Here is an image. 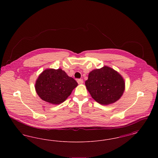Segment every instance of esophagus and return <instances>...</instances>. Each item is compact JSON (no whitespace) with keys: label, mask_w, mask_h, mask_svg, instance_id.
I'll use <instances>...</instances> for the list:
<instances>
[{"label":"esophagus","mask_w":158,"mask_h":158,"mask_svg":"<svg viewBox=\"0 0 158 158\" xmlns=\"http://www.w3.org/2000/svg\"><path fill=\"white\" fill-rule=\"evenodd\" d=\"M77 82L79 84H82L83 83V79H78L77 81Z\"/></svg>","instance_id":"obj_1"}]
</instances>
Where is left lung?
Returning <instances> with one entry per match:
<instances>
[{
  "label": "left lung",
  "instance_id": "obj_1",
  "mask_svg": "<svg viewBox=\"0 0 158 158\" xmlns=\"http://www.w3.org/2000/svg\"><path fill=\"white\" fill-rule=\"evenodd\" d=\"M85 85L92 98L104 105L118 101L125 89L124 80L120 74L106 66L91 71Z\"/></svg>",
  "mask_w": 158,
  "mask_h": 158
}]
</instances>
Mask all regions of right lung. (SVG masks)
I'll list each match as a JSON object with an SVG mask.
<instances>
[{
    "instance_id": "add662e5",
    "label": "right lung",
    "mask_w": 158,
    "mask_h": 158,
    "mask_svg": "<svg viewBox=\"0 0 158 158\" xmlns=\"http://www.w3.org/2000/svg\"><path fill=\"white\" fill-rule=\"evenodd\" d=\"M77 86L75 80L61 69H48L38 76L35 88L43 101L52 104L63 102Z\"/></svg>"
}]
</instances>
